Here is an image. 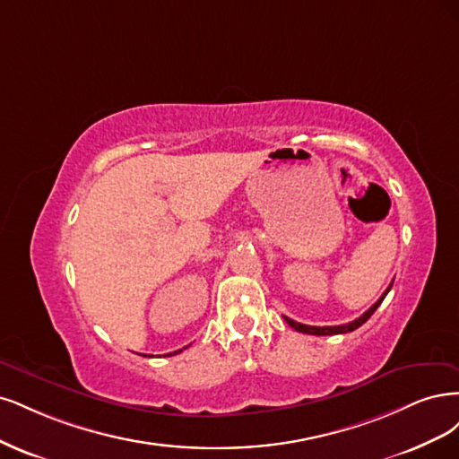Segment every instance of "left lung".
<instances>
[{
	"label": "left lung",
	"mask_w": 459,
	"mask_h": 459,
	"mask_svg": "<svg viewBox=\"0 0 459 459\" xmlns=\"http://www.w3.org/2000/svg\"><path fill=\"white\" fill-rule=\"evenodd\" d=\"M393 288V282L389 284V288L383 291V295L381 298L369 307L366 313L362 315V316H359L357 320H352V322H349V324H342V326H307V324H301V322H295V320H291V318H288V316H284V320L290 324V326L295 330V332H301V333H308V335H335V333H347V332H352V330H357V328H360L362 324L372 316L374 313H376V308L381 305V301L385 299V295L389 293V290Z\"/></svg>",
	"instance_id": "8db88e82"
}]
</instances>
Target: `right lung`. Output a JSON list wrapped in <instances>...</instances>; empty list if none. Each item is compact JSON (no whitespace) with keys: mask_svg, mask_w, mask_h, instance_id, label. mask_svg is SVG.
I'll return each instance as SVG.
<instances>
[{"mask_svg":"<svg viewBox=\"0 0 459 459\" xmlns=\"http://www.w3.org/2000/svg\"><path fill=\"white\" fill-rule=\"evenodd\" d=\"M185 349H186V347H185ZM177 352H181V349H179V351H175V352H168L166 357H171V354H177ZM144 357H146V354H144Z\"/></svg>","mask_w":459,"mask_h":459,"instance_id":"obj_1","label":"right lung"}]
</instances>
